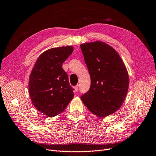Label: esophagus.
<instances>
[{"mask_svg": "<svg viewBox=\"0 0 156 156\" xmlns=\"http://www.w3.org/2000/svg\"><path fill=\"white\" fill-rule=\"evenodd\" d=\"M78 87H79V86H78V85H76V86H74V91H78Z\"/></svg>", "mask_w": 156, "mask_h": 156, "instance_id": "34e87169", "label": "esophagus"}]
</instances>
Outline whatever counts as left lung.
<instances>
[{"instance_id": "obj_1", "label": "left lung", "mask_w": 156, "mask_h": 156, "mask_svg": "<svg viewBox=\"0 0 156 156\" xmlns=\"http://www.w3.org/2000/svg\"><path fill=\"white\" fill-rule=\"evenodd\" d=\"M91 77V86L81 99L91 112L104 118L121 107L127 95L129 75L114 49L101 41L80 45Z\"/></svg>"}]
</instances>
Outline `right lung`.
<instances>
[{
	"instance_id": "right-lung-1",
	"label": "right lung",
	"mask_w": 156,
	"mask_h": 156,
	"mask_svg": "<svg viewBox=\"0 0 156 156\" xmlns=\"http://www.w3.org/2000/svg\"><path fill=\"white\" fill-rule=\"evenodd\" d=\"M73 51L67 46L53 48L39 56L31 71L29 92L34 106L48 117L63 112L74 97V89L62 67Z\"/></svg>"
}]
</instances>
